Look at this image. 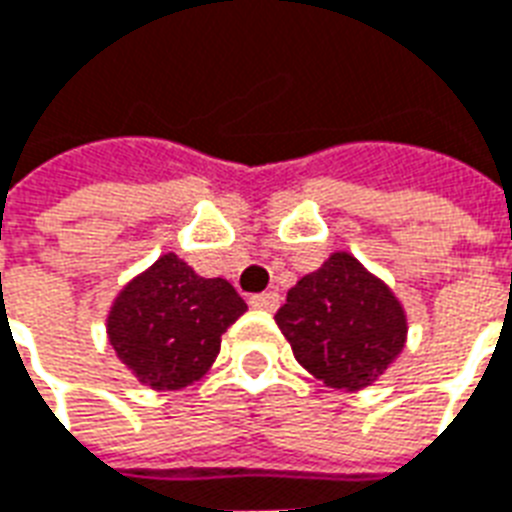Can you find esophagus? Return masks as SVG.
<instances>
[{"instance_id":"34e87169","label":"esophagus","mask_w":512,"mask_h":512,"mask_svg":"<svg viewBox=\"0 0 512 512\" xmlns=\"http://www.w3.org/2000/svg\"><path fill=\"white\" fill-rule=\"evenodd\" d=\"M251 304L253 310H269L275 312L277 307H280V293L275 291H264V293H256V296H251Z\"/></svg>"}]
</instances>
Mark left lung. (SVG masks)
<instances>
[{"label":"left lung","mask_w":512,"mask_h":512,"mask_svg":"<svg viewBox=\"0 0 512 512\" xmlns=\"http://www.w3.org/2000/svg\"><path fill=\"white\" fill-rule=\"evenodd\" d=\"M275 320L293 358L336 390L374 384L406 347L403 304L347 251L331 253L301 277Z\"/></svg>","instance_id":"8db88e82"}]
</instances>
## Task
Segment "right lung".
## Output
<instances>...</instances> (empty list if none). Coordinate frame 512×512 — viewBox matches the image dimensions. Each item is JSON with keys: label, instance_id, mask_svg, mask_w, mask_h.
Returning <instances> with one entry per match:
<instances>
[{"label": "right lung", "instance_id": "1", "mask_svg": "<svg viewBox=\"0 0 512 512\" xmlns=\"http://www.w3.org/2000/svg\"><path fill=\"white\" fill-rule=\"evenodd\" d=\"M245 310L224 277H200L176 253H165L117 293L106 334L138 382L181 390L213 366L221 334Z\"/></svg>", "mask_w": 512, "mask_h": 512}]
</instances>
